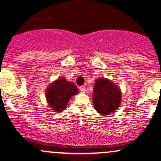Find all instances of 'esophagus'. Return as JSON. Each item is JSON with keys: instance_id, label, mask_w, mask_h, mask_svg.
I'll use <instances>...</instances> for the list:
<instances>
[{"instance_id": "obj_1", "label": "esophagus", "mask_w": 161, "mask_h": 161, "mask_svg": "<svg viewBox=\"0 0 161 161\" xmlns=\"http://www.w3.org/2000/svg\"><path fill=\"white\" fill-rule=\"evenodd\" d=\"M80 92H85L86 91V89H85V87H84V86H81V87H80Z\"/></svg>"}]
</instances>
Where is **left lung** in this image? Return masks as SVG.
Returning a JSON list of instances; mask_svg holds the SVG:
<instances>
[{
    "label": "left lung",
    "instance_id": "1",
    "mask_svg": "<svg viewBox=\"0 0 161 161\" xmlns=\"http://www.w3.org/2000/svg\"><path fill=\"white\" fill-rule=\"evenodd\" d=\"M120 89L106 79H97L92 92V102L101 114L108 115L119 106Z\"/></svg>",
    "mask_w": 161,
    "mask_h": 161
}]
</instances>
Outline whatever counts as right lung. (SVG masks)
Listing matches in <instances>:
<instances>
[{"instance_id":"right-lung-1","label":"right lung","mask_w":161,"mask_h":161,"mask_svg":"<svg viewBox=\"0 0 161 161\" xmlns=\"http://www.w3.org/2000/svg\"><path fill=\"white\" fill-rule=\"evenodd\" d=\"M77 93L78 89L74 83L60 78L49 85L46 92V98L53 110L60 112L65 108L71 96Z\"/></svg>"}]
</instances>
